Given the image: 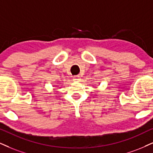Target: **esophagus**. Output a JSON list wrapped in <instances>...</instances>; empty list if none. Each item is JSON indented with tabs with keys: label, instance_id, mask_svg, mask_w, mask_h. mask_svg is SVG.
Returning <instances> with one entry per match:
<instances>
[{
	"label": "esophagus",
	"instance_id": "esophagus-1",
	"mask_svg": "<svg viewBox=\"0 0 153 153\" xmlns=\"http://www.w3.org/2000/svg\"><path fill=\"white\" fill-rule=\"evenodd\" d=\"M80 80H81V77L79 76H78V75H77V76H74V81H75V82H80Z\"/></svg>",
	"mask_w": 153,
	"mask_h": 153
}]
</instances>
